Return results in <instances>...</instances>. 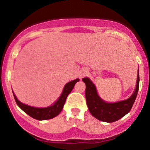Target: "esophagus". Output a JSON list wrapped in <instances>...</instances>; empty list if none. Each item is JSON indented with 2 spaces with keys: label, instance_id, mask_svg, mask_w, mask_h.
Wrapping results in <instances>:
<instances>
[{
  "label": "esophagus",
  "instance_id": "1",
  "mask_svg": "<svg viewBox=\"0 0 150 150\" xmlns=\"http://www.w3.org/2000/svg\"><path fill=\"white\" fill-rule=\"evenodd\" d=\"M87 69H83V70H82L81 72V74H80V76H81V78H82V77L85 76V75H87Z\"/></svg>",
  "mask_w": 150,
  "mask_h": 150
}]
</instances>
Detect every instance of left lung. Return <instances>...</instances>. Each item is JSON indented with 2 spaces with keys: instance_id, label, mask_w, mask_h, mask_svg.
Instances as JSON below:
<instances>
[{
  "instance_id": "8db88e82",
  "label": "left lung",
  "mask_w": 150,
  "mask_h": 150,
  "mask_svg": "<svg viewBox=\"0 0 150 150\" xmlns=\"http://www.w3.org/2000/svg\"><path fill=\"white\" fill-rule=\"evenodd\" d=\"M86 84L85 97L87 105L90 114L98 120L106 122H113L117 121L128 114L132 109L136 99L139 89V72L137 75V84L134 93L126 100L115 103H108L104 102L97 94L95 85L92 83L88 78L82 79Z\"/></svg>"
}]
</instances>
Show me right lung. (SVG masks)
I'll use <instances>...</instances> for the list:
<instances>
[{"mask_svg": "<svg viewBox=\"0 0 150 150\" xmlns=\"http://www.w3.org/2000/svg\"><path fill=\"white\" fill-rule=\"evenodd\" d=\"M78 81H79L78 78L67 83L65 85L64 88H63L61 96L58 98V100L55 102L54 105H53L52 106H50V107L45 108H39L31 107V106H29V105H25V104L20 102L14 94H13V96H14L16 104L27 114H28L33 118L36 119V120H49V119L54 118V117L57 116L61 112V110H63V105L66 102V99H67V96L71 93L75 84Z\"/></svg>", "mask_w": 150, "mask_h": 150, "instance_id": "right-lung-1", "label": "right lung"}]
</instances>
